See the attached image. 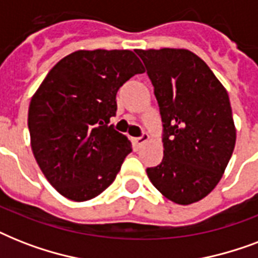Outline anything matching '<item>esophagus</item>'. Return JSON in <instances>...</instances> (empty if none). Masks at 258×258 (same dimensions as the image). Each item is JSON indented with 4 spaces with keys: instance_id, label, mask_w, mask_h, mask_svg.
Here are the masks:
<instances>
[{
    "instance_id": "esophagus-1",
    "label": "esophagus",
    "mask_w": 258,
    "mask_h": 258,
    "mask_svg": "<svg viewBox=\"0 0 258 258\" xmlns=\"http://www.w3.org/2000/svg\"><path fill=\"white\" fill-rule=\"evenodd\" d=\"M147 139H149V135H147V134H146V133H143L141 135V137L134 138V143H135V145H137V146H142V145H143V143H145L146 141H147Z\"/></svg>"
}]
</instances>
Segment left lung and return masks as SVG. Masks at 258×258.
<instances>
[{
    "label": "left lung",
    "instance_id": "8db88e82",
    "mask_svg": "<svg viewBox=\"0 0 258 258\" xmlns=\"http://www.w3.org/2000/svg\"><path fill=\"white\" fill-rule=\"evenodd\" d=\"M145 64L162 117L163 159L146 170L167 198L188 205L222 178L236 128L228 92L206 62L187 49H135Z\"/></svg>",
    "mask_w": 258,
    "mask_h": 258
}]
</instances>
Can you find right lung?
Returning <instances> with one entry per match:
<instances>
[{
    "instance_id": "obj_1",
    "label": "right lung",
    "mask_w": 258,
    "mask_h": 258,
    "mask_svg": "<svg viewBox=\"0 0 258 258\" xmlns=\"http://www.w3.org/2000/svg\"><path fill=\"white\" fill-rule=\"evenodd\" d=\"M145 68L131 50H76L61 58L32 97L28 127L34 158L68 200L88 201L116 178L133 149L109 119L116 93Z\"/></svg>"
}]
</instances>
